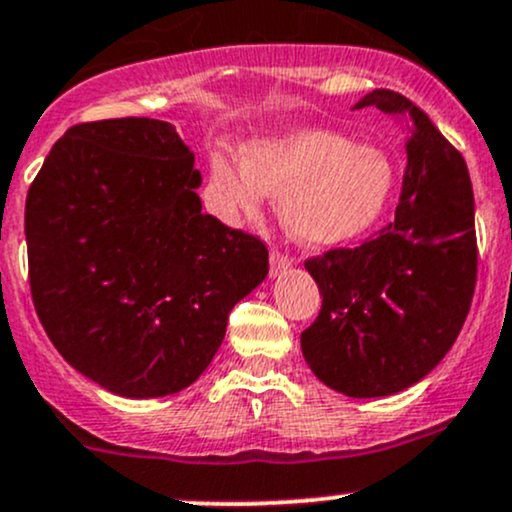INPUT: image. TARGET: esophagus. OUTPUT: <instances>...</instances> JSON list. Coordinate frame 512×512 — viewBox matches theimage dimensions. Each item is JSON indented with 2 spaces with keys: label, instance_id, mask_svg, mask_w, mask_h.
I'll return each instance as SVG.
<instances>
[{
  "label": "esophagus",
  "instance_id": "esophagus-1",
  "mask_svg": "<svg viewBox=\"0 0 512 512\" xmlns=\"http://www.w3.org/2000/svg\"><path fill=\"white\" fill-rule=\"evenodd\" d=\"M290 266H292V258L290 256L283 254V251H278V249L271 251V275L285 273Z\"/></svg>",
  "mask_w": 512,
  "mask_h": 512
}]
</instances>
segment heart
<instances>
[{
	"mask_svg": "<svg viewBox=\"0 0 512 512\" xmlns=\"http://www.w3.org/2000/svg\"><path fill=\"white\" fill-rule=\"evenodd\" d=\"M210 181L227 220L254 217L263 195H278V217L292 237L307 246H333L380 220L394 191V164L380 147L295 128L246 142L239 164L212 154Z\"/></svg>",
	"mask_w": 512,
	"mask_h": 512,
	"instance_id": "heart-1",
	"label": "heart"
}]
</instances>
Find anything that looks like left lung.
Instances as JSON below:
<instances>
[{"mask_svg":"<svg viewBox=\"0 0 512 512\" xmlns=\"http://www.w3.org/2000/svg\"><path fill=\"white\" fill-rule=\"evenodd\" d=\"M406 128V171L394 222L355 249L304 263L321 312L302 331V355L336 392L372 399L421 382L457 341L476 285L474 191L467 164L418 106L375 89Z\"/></svg>","mask_w":512,"mask_h":512,"instance_id":"1","label":"left lung"}]
</instances>
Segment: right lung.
Returning <instances> with one entry per match:
<instances>
[{
	"instance_id": "right-lung-1",
	"label": "right lung",
	"mask_w": 512,
	"mask_h": 512,
	"mask_svg": "<svg viewBox=\"0 0 512 512\" xmlns=\"http://www.w3.org/2000/svg\"><path fill=\"white\" fill-rule=\"evenodd\" d=\"M171 123L72 125L28 188V278L57 353L128 399L176 394L215 358L227 317L268 275L261 239L205 215Z\"/></svg>"
}]
</instances>
